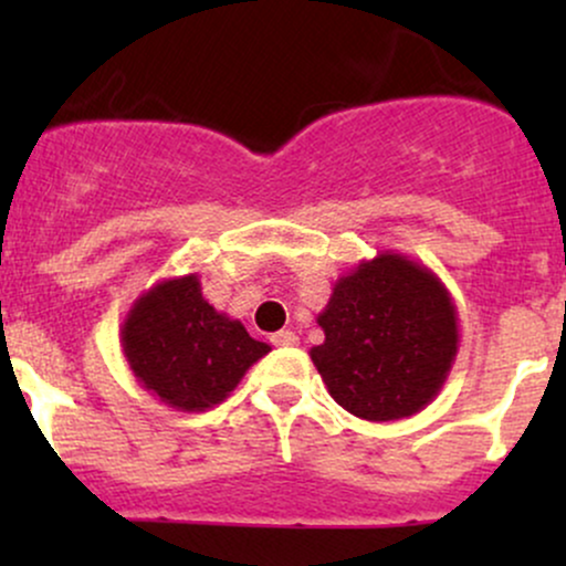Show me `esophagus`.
I'll return each instance as SVG.
<instances>
[{
    "label": "esophagus",
    "instance_id": "esophagus-1",
    "mask_svg": "<svg viewBox=\"0 0 566 566\" xmlns=\"http://www.w3.org/2000/svg\"><path fill=\"white\" fill-rule=\"evenodd\" d=\"M271 346H297V335L290 333V329H279V333H274L269 337Z\"/></svg>",
    "mask_w": 566,
    "mask_h": 566
}]
</instances>
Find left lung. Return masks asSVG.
<instances>
[{"label": "left lung", "mask_w": 566, "mask_h": 566, "mask_svg": "<svg viewBox=\"0 0 566 566\" xmlns=\"http://www.w3.org/2000/svg\"><path fill=\"white\" fill-rule=\"evenodd\" d=\"M311 359L343 409L409 418L437 396L458 350L454 305L426 269L399 255L361 263L335 284Z\"/></svg>", "instance_id": "8db88e82"}]
</instances>
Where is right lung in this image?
<instances>
[{"label":"right lung","instance_id":"1","mask_svg":"<svg viewBox=\"0 0 566 566\" xmlns=\"http://www.w3.org/2000/svg\"><path fill=\"white\" fill-rule=\"evenodd\" d=\"M129 367L167 405L197 412L223 401L269 354L242 322L226 319L201 297L199 279L157 284L135 303L122 329Z\"/></svg>","mask_w":566,"mask_h":566}]
</instances>
